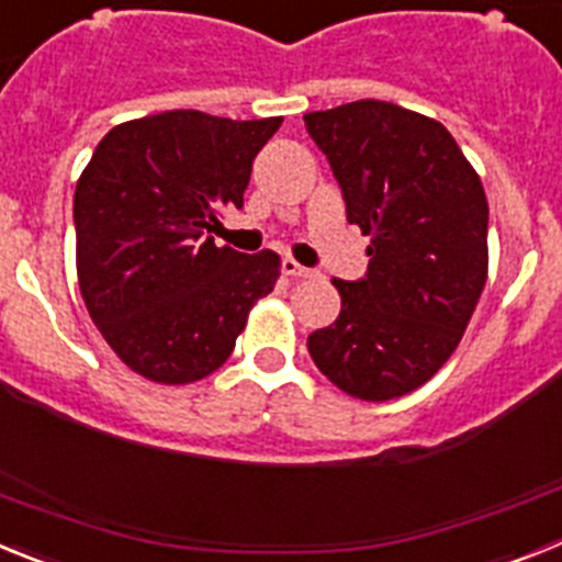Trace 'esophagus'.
I'll use <instances>...</instances> for the list:
<instances>
[{"label": "esophagus", "mask_w": 562, "mask_h": 562, "mask_svg": "<svg viewBox=\"0 0 562 562\" xmlns=\"http://www.w3.org/2000/svg\"><path fill=\"white\" fill-rule=\"evenodd\" d=\"M284 272H286V276H292V278H312V276H315V270H310V267H304V265H297L295 258H290V256L284 258Z\"/></svg>", "instance_id": "esophagus-1"}]
</instances>
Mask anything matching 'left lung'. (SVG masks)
Wrapping results in <instances>:
<instances>
[{
    "instance_id": "obj_1",
    "label": "left lung",
    "mask_w": 562,
    "mask_h": 562,
    "mask_svg": "<svg viewBox=\"0 0 562 562\" xmlns=\"http://www.w3.org/2000/svg\"><path fill=\"white\" fill-rule=\"evenodd\" d=\"M304 121L349 222L371 238L369 276L331 281L340 317L306 346L342 394L396 400L450 360L484 292V186L448 128L396 103L369 98Z\"/></svg>"
}]
</instances>
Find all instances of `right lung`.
Returning <instances> with one entry per match:
<instances>
[{
	"instance_id": "right-lung-1",
	"label": "right lung",
	"mask_w": 562,
	"mask_h": 562,
	"mask_svg": "<svg viewBox=\"0 0 562 562\" xmlns=\"http://www.w3.org/2000/svg\"><path fill=\"white\" fill-rule=\"evenodd\" d=\"M281 121L148 114L114 126L78 177V286L134 374L160 385L205 380L276 286L278 252L245 256L211 233L245 205L252 160Z\"/></svg>"
}]
</instances>
